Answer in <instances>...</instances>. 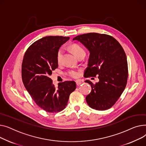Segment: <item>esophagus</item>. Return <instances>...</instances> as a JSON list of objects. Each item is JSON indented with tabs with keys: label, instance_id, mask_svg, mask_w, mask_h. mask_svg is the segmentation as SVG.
<instances>
[{
	"label": "esophagus",
	"instance_id": "esophagus-1",
	"mask_svg": "<svg viewBox=\"0 0 146 146\" xmlns=\"http://www.w3.org/2000/svg\"><path fill=\"white\" fill-rule=\"evenodd\" d=\"M82 83V81H81L80 80H77V81H76V84L77 86H79V85H80Z\"/></svg>",
	"mask_w": 146,
	"mask_h": 146
}]
</instances>
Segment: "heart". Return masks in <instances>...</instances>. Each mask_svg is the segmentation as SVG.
<instances>
[{
  "label": "heart",
  "instance_id": "heart-1",
  "mask_svg": "<svg viewBox=\"0 0 146 146\" xmlns=\"http://www.w3.org/2000/svg\"><path fill=\"white\" fill-rule=\"evenodd\" d=\"M70 48L72 51V52L76 57H78L79 55L82 54H85V49L81 45L78 44H73L71 45ZM63 52H64V50L62 48H61L58 49L56 54V60L58 62H59L61 61ZM67 74L70 76L72 77V78H76V77H78L79 75V72L76 70H69L67 72Z\"/></svg>",
  "mask_w": 146,
  "mask_h": 146
}]
</instances>
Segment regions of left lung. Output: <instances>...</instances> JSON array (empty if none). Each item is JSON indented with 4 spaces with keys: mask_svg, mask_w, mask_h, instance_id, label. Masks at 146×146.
Segmentation results:
<instances>
[{
    "mask_svg": "<svg viewBox=\"0 0 146 146\" xmlns=\"http://www.w3.org/2000/svg\"><path fill=\"white\" fill-rule=\"evenodd\" d=\"M86 47L90 51L85 77H95L99 82L91 85V92L86 97L88 105L99 111L113 107L124 91L128 79L127 56L119 43L107 34L88 33L73 39Z\"/></svg>",
    "mask_w": 146,
    "mask_h": 146,
    "instance_id": "1",
    "label": "left lung"
}]
</instances>
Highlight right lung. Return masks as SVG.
I'll return each mask as SVG.
<instances>
[{"label": "right lung", "mask_w": 146, "mask_h": 146, "mask_svg": "<svg viewBox=\"0 0 146 146\" xmlns=\"http://www.w3.org/2000/svg\"><path fill=\"white\" fill-rule=\"evenodd\" d=\"M69 39L62 36L44 37L33 43L23 56L22 79L24 86L35 103L49 113L63 110L71 93L76 89L74 81L59 82L56 88L49 77L58 66V49Z\"/></svg>", "instance_id": "add662e5"}]
</instances>
